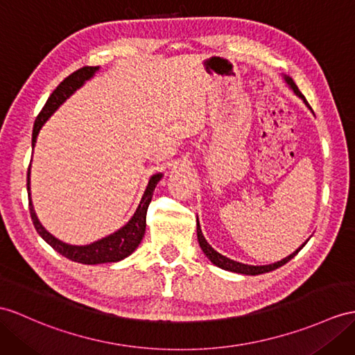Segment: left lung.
<instances>
[{
  "mask_svg": "<svg viewBox=\"0 0 355 355\" xmlns=\"http://www.w3.org/2000/svg\"><path fill=\"white\" fill-rule=\"evenodd\" d=\"M284 80H286V83L289 84V87H291L293 92H295L297 96H300L302 101H304L306 105L310 108L309 102L306 101L304 96H302L301 92H300L298 87H297V84L293 83L292 78L284 76ZM310 110H312V108H310ZM197 239H198V244H200V247H202V250H203V253L207 256V259H209V261H211L214 265H217V266L223 268V270H226V271L238 272V274H245V275H259V274H265V272H270V271L277 270V268L283 266L284 263H288L293 256H297L300 250H301L302 247H304V244H306V243L302 244V245L297 250V252H293L291 256L284 257L283 261H280V262H275V263H271V265H263V266H253V265H245V263H239V262H236V261H232V259L220 254L218 252H215V250H214L209 244H207V241L205 239L203 233H202V230H200V224H198V220H197Z\"/></svg>",
  "mask_w": 355,
  "mask_h": 355,
  "instance_id": "8db88e82",
  "label": "left lung"
}]
</instances>
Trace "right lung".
Returning a JSON list of instances; mask_svg holds the SVG:
<instances>
[{
	"instance_id": "add662e5",
	"label": "right lung",
	"mask_w": 355,
	"mask_h": 355,
	"mask_svg": "<svg viewBox=\"0 0 355 355\" xmlns=\"http://www.w3.org/2000/svg\"><path fill=\"white\" fill-rule=\"evenodd\" d=\"M98 69L99 67H96V66L80 67L78 71H75L73 73L64 78V80L58 84V87L53 93H51V96L48 98L45 105H43L42 111L39 112V116L36 117V122H34L33 148H34V143H36V138L39 135L40 128L43 123L46 122L48 117L53 114V112L60 105H62V103L69 96H71V94L76 89H80L84 84V81H87L89 78H92L93 73L96 72ZM161 178H162V175H153L150 178L149 185H148V188H146L141 202H140V205H138L134 217L129 220L126 226L114 232L112 235L103 238L101 241H96V243H93L90 245H80V247L69 245V244L62 243V241H58L57 238H54L49 232L45 230V227H43L40 221L37 220V215L33 209V203L30 198L28 206H30L33 224H34V227H36L39 235L45 239L46 243L55 250V252H58L60 254L67 257V259H71V261H73V262L84 263V265L119 262L131 254L138 247V244L141 243V239L144 236V230H146V212H148L149 203L152 200L153 189L159 182ZM27 189L30 191V168H28V175H27ZM28 196H30V193H28Z\"/></svg>"
}]
</instances>
